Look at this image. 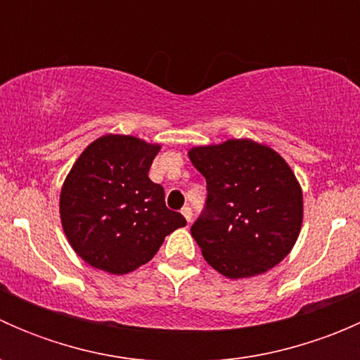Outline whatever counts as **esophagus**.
I'll return each instance as SVG.
<instances>
[{
	"label": "esophagus",
	"instance_id": "1",
	"mask_svg": "<svg viewBox=\"0 0 360 360\" xmlns=\"http://www.w3.org/2000/svg\"><path fill=\"white\" fill-rule=\"evenodd\" d=\"M181 214H183V216L186 217L188 223H191V217H193V210H191L190 207H183V210H181Z\"/></svg>",
	"mask_w": 360,
	"mask_h": 360
}]
</instances>
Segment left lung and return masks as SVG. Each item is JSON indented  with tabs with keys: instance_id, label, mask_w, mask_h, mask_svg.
<instances>
[{
	"instance_id": "1",
	"label": "left lung",
	"mask_w": 360,
	"mask_h": 360,
	"mask_svg": "<svg viewBox=\"0 0 360 360\" xmlns=\"http://www.w3.org/2000/svg\"><path fill=\"white\" fill-rule=\"evenodd\" d=\"M207 200L191 235L207 263L228 278L264 274L296 244L303 193L285 160L249 139L190 150Z\"/></svg>"
}]
</instances>
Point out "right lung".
I'll use <instances>...</instances> for the list:
<instances>
[{
    "mask_svg": "<svg viewBox=\"0 0 360 360\" xmlns=\"http://www.w3.org/2000/svg\"><path fill=\"white\" fill-rule=\"evenodd\" d=\"M158 144L134 136H104L79 155L60 191V219L83 261L112 275L148 263L163 238L186 226L148 177Z\"/></svg>",
    "mask_w": 360,
    "mask_h": 360,
    "instance_id": "add662e5",
    "label": "right lung"
}]
</instances>
